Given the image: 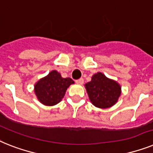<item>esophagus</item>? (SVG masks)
Returning a JSON list of instances; mask_svg holds the SVG:
<instances>
[{"instance_id":"1","label":"esophagus","mask_w":153,"mask_h":153,"mask_svg":"<svg viewBox=\"0 0 153 153\" xmlns=\"http://www.w3.org/2000/svg\"><path fill=\"white\" fill-rule=\"evenodd\" d=\"M76 83L77 84H84V79L83 78H79L78 79H76Z\"/></svg>"}]
</instances>
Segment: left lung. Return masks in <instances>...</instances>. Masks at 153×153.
Returning a JSON list of instances; mask_svg holds the SVG:
<instances>
[{
    "mask_svg": "<svg viewBox=\"0 0 153 153\" xmlns=\"http://www.w3.org/2000/svg\"><path fill=\"white\" fill-rule=\"evenodd\" d=\"M85 86L91 102L98 108L111 107L120 95V86L117 82L108 79L102 73L94 74L91 81Z\"/></svg>",
    "mask_w": 153,
    "mask_h": 153,
    "instance_id": "8db88e82",
    "label": "left lung"
}]
</instances>
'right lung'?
Listing matches in <instances>:
<instances>
[{
  "instance_id": "1",
  "label": "right lung",
  "mask_w": 153,
  "mask_h": 153,
  "mask_svg": "<svg viewBox=\"0 0 153 153\" xmlns=\"http://www.w3.org/2000/svg\"><path fill=\"white\" fill-rule=\"evenodd\" d=\"M72 84H74V81L71 78H62L59 73L53 70L35 84L34 91L42 104L51 106L62 100Z\"/></svg>"
}]
</instances>
